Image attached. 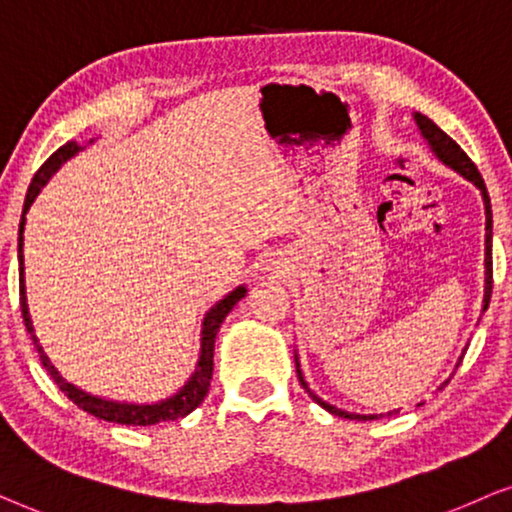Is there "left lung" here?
<instances>
[{
  "label": "left lung",
  "instance_id": "obj_1",
  "mask_svg": "<svg viewBox=\"0 0 512 512\" xmlns=\"http://www.w3.org/2000/svg\"><path fill=\"white\" fill-rule=\"evenodd\" d=\"M414 119H417V126L421 128V135H424V138L428 140V145H431V149L435 152V156H438V159L442 161V163H447V166H452L456 173H461L463 177H466V180H470L473 182L475 187L480 189L482 192V201H485V213H487V238H485V267H487V271H485V309L482 311H487V306H489V299H492V285H494V269H492V203H489V194H487V187H485V180H482V175H480V170H478V166H475L473 161H470V156L463 152V149L456 145V142L449 138V135L442 131V128H438L433 124L431 119L428 117H424V114H414ZM299 367V365H297ZM297 374H299V381H302V386H304V391L311 395L313 400H316V403L323 407V410H327L330 414H335V417H344V419H358V421H372V419H377V414H370V417H363V414H349V412H344V410H337L335 405H327L325 400H320L316 393L311 391L309 386H306V381H304V377H302V372L297 370ZM447 384V381H445Z\"/></svg>",
  "mask_w": 512,
  "mask_h": 512
}]
</instances>
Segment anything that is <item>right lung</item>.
<instances>
[{
    "label": "right lung",
    "instance_id": "add662e5",
    "mask_svg": "<svg viewBox=\"0 0 512 512\" xmlns=\"http://www.w3.org/2000/svg\"><path fill=\"white\" fill-rule=\"evenodd\" d=\"M79 152V145L74 140L65 142L63 147L56 149L49 159L42 163V168L37 170L30 182V189H27L25 194V206H23V220H20V229H18V260H20V311H23V320H25V327L27 332H30L32 342H34V349L39 353V360H42V365L46 367V372L51 374V379L56 381L60 391H63L67 398L72 400L74 405L79 407V410H84L88 414H93V417L98 419H105V421H114V424H126V426H152V424H159V421H175L180 417H185L194 410V407L201 405V400L208 395V388H210V379H213V351H215V337H217V330H220L222 320L227 318V313L234 309L236 302H241L245 297V288H236L231 295H227L222 299L220 304H215L210 313L203 320V332H201V358H199V367H196L194 377L187 381V386L182 388L180 393L173 395V398L168 400H161V403L156 405H128V403H112V400H102V398H93V395H88L84 391H79L77 386H72L70 381H65L60 377L56 367L51 365V360L46 358V353L42 351V346H39L37 337H34L32 332V323H30V316H27V304H25V285H23V224H25V213L27 208H30V203L34 201V196L39 194V189L46 180H49L53 170H56L60 163L65 159H70L72 154Z\"/></svg>",
    "mask_w": 512,
    "mask_h": 512
}]
</instances>
